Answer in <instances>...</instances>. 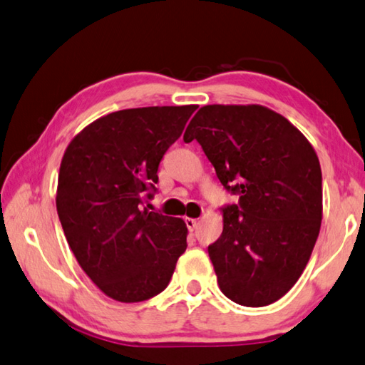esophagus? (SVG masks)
Returning a JSON list of instances; mask_svg holds the SVG:
<instances>
[{"label": "esophagus", "mask_w": 365, "mask_h": 365, "mask_svg": "<svg viewBox=\"0 0 365 365\" xmlns=\"http://www.w3.org/2000/svg\"><path fill=\"white\" fill-rule=\"evenodd\" d=\"M185 225H187V229L190 232H194L197 229L198 221H197V219H194V217H185Z\"/></svg>", "instance_id": "1"}]
</instances>
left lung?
Here are the masks:
<instances>
[{"instance_id": "left-lung-1", "label": "left lung", "mask_w": 365, "mask_h": 365, "mask_svg": "<svg viewBox=\"0 0 365 365\" xmlns=\"http://www.w3.org/2000/svg\"><path fill=\"white\" fill-rule=\"evenodd\" d=\"M238 205L221 210L224 229L208 246L217 284L245 307H265L297 283L322 219L321 165L284 115L260 105H206L185 128Z\"/></svg>"}]
</instances>
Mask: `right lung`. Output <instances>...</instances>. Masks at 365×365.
<instances>
[{
    "label": "right lung",
    "mask_w": 365,
    "mask_h": 365,
    "mask_svg": "<svg viewBox=\"0 0 365 365\" xmlns=\"http://www.w3.org/2000/svg\"><path fill=\"white\" fill-rule=\"evenodd\" d=\"M195 109H122L88 123L65 150L55 197L60 222L82 270L113 300L135 304L160 294L187 247L182 219L143 202Z\"/></svg>",
    "instance_id": "obj_1"
}]
</instances>
